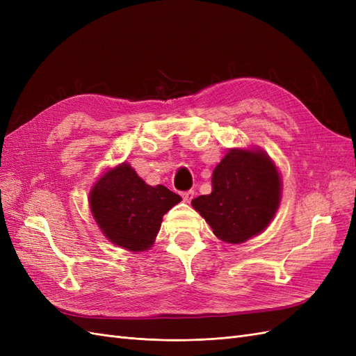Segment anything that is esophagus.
<instances>
[{
	"instance_id": "1",
	"label": "esophagus",
	"mask_w": 356,
	"mask_h": 356,
	"mask_svg": "<svg viewBox=\"0 0 356 356\" xmlns=\"http://www.w3.org/2000/svg\"><path fill=\"white\" fill-rule=\"evenodd\" d=\"M182 199H184V202H190L193 197H195V190H187V191H182L181 193Z\"/></svg>"
}]
</instances>
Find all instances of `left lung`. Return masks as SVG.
Segmentation results:
<instances>
[{
	"label": "left lung",
	"instance_id": "left-lung-1",
	"mask_svg": "<svg viewBox=\"0 0 356 356\" xmlns=\"http://www.w3.org/2000/svg\"><path fill=\"white\" fill-rule=\"evenodd\" d=\"M281 199V178L261 152L230 149L213 169L211 195L191 200L213 234L242 243L272 221Z\"/></svg>",
	"mask_w": 356,
	"mask_h": 356
}]
</instances>
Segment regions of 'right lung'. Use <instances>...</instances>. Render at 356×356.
Here are the masks:
<instances>
[{
    "mask_svg": "<svg viewBox=\"0 0 356 356\" xmlns=\"http://www.w3.org/2000/svg\"><path fill=\"white\" fill-rule=\"evenodd\" d=\"M178 202L177 193L145 184L127 163L106 172L90 193V209L104 234L134 252L153 245L161 218Z\"/></svg>",
    "mask_w": 356,
    "mask_h": 356,
    "instance_id": "obj_1",
    "label": "right lung"
}]
</instances>
